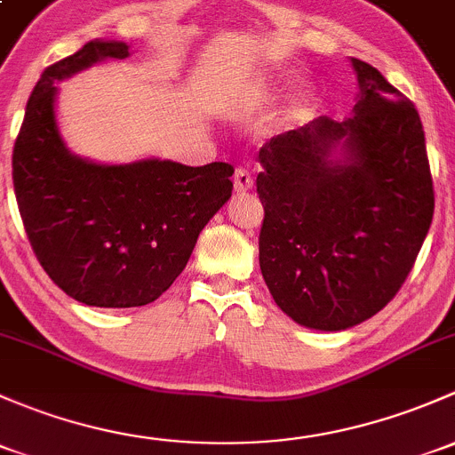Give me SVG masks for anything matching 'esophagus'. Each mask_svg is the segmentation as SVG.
Segmentation results:
<instances>
[{
    "instance_id": "34e87169",
    "label": "esophagus",
    "mask_w": 455,
    "mask_h": 455,
    "mask_svg": "<svg viewBox=\"0 0 455 455\" xmlns=\"http://www.w3.org/2000/svg\"><path fill=\"white\" fill-rule=\"evenodd\" d=\"M233 185H235V191H240V194H246L248 189H252L251 172L243 170V167H237L235 176H233Z\"/></svg>"
}]
</instances>
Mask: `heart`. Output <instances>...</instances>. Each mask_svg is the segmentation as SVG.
I'll use <instances>...</instances> for the list:
<instances>
[{
	"label": "heart",
	"mask_w": 455,
	"mask_h": 455,
	"mask_svg": "<svg viewBox=\"0 0 455 455\" xmlns=\"http://www.w3.org/2000/svg\"><path fill=\"white\" fill-rule=\"evenodd\" d=\"M279 93V87L275 83H266V80H259V83H251L246 84L240 93L235 95L233 100H228V104H224L228 113H251L257 111V108H264L266 104H270L272 100L276 98ZM307 104H309V95L300 93L291 100V104L281 113L279 117V126H291V124L300 122L307 113Z\"/></svg>",
	"instance_id": "b5f03b06"
}]
</instances>
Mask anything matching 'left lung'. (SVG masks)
Instances as JSON below:
<instances>
[{
  "mask_svg": "<svg viewBox=\"0 0 455 455\" xmlns=\"http://www.w3.org/2000/svg\"><path fill=\"white\" fill-rule=\"evenodd\" d=\"M351 117H323L259 150V266L275 303L318 331L355 327L403 285L434 215L425 132L408 98L351 59Z\"/></svg>",
  "mask_w": 455,
  "mask_h": 455,
  "instance_id": "8db88e82",
  "label": "left lung"
}]
</instances>
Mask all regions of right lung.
I'll use <instances>...</instances> for the list:
<instances>
[{"label": "right lung", "instance_id": "1", "mask_svg": "<svg viewBox=\"0 0 455 455\" xmlns=\"http://www.w3.org/2000/svg\"><path fill=\"white\" fill-rule=\"evenodd\" d=\"M128 56L124 41L95 38L47 67L12 150L14 196L36 259L65 294L93 307H141L159 299L233 191V167L220 161L108 165L67 148L56 83Z\"/></svg>", "mask_w": 455, "mask_h": 455}]
</instances>
